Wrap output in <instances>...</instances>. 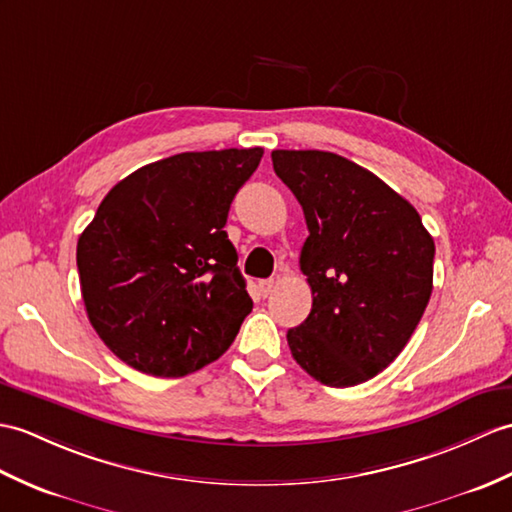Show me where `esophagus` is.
Here are the masks:
<instances>
[{"label":"esophagus","mask_w":512,"mask_h":512,"mask_svg":"<svg viewBox=\"0 0 512 512\" xmlns=\"http://www.w3.org/2000/svg\"><path fill=\"white\" fill-rule=\"evenodd\" d=\"M257 288H259L261 296H268L272 292V288H275V279H261L257 283Z\"/></svg>","instance_id":"obj_1"}]
</instances>
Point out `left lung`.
Listing matches in <instances>:
<instances>
[{"label": "left lung", "instance_id": "left-lung-1", "mask_svg": "<svg viewBox=\"0 0 512 512\" xmlns=\"http://www.w3.org/2000/svg\"><path fill=\"white\" fill-rule=\"evenodd\" d=\"M301 202V270L312 312L288 331L292 358L320 384L382 373L406 347L432 296L434 240L410 202L362 165L323 150H272Z\"/></svg>", "mask_w": 512, "mask_h": 512}]
</instances>
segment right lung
Listing matches in <instances>:
<instances>
[{
    "label": "right lung",
    "instance_id": "add662e5",
    "mask_svg": "<svg viewBox=\"0 0 512 512\" xmlns=\"http://www.w3.org/2000/svg\"><path fill=\"white\" fill-rule=\"evenodd\" d=\"M264 148L181 152L117 183L78 237L82 301L117 358L183 377L231 347L253 301L224 231Z\"/></svg>",
    "mask_w": 512,
    "mask_h": 512
}]
</instances>
